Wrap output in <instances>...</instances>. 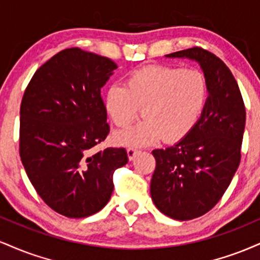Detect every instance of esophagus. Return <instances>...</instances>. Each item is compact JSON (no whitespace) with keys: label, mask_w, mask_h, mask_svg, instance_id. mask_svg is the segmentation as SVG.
Masks as SVG:
<instances>
[{"label":"esophagus","mask_w":260,"mask_h":260,"mask_svg":"<svg viewBox=\"0 0 260 260\" xmlns=\"http://www.w3.org/2000/svg\"><path fill=\"white\" fill-rule=\"evenodd\" d=\"M139 153V150L137 148H128L127 149V155H128V159L132 161L134 157H136V155Z\"/></svg>","instance_id":"esophagus-1"}]
</instances>
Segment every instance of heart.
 Masks as SVG:
<instances>
[{"label": "heart", "mask_w": 260, "mask_h": 260, "mask_svg": "<svg viewBox=\"0 0 260 260\" xmlns=\"http://www.w3.org/2000/svg\"><path fill=\"white\" fill-rule=\"evenodd\" d=\"M208 82L194 68L150 64L131 73L126 85L113 84L107 89L105 109L113 124L126 128L143 110L144 122L123 132L115 140L127 147H144L162 137L177 142L192 131L204 111Z\"/></svg>", "instance_id": "heart-1"}]
</instances>
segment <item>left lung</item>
<instances>
[{
	"label": "left lung",
	"mask_w": 260,
	"mask_h": 260,
	"mask_svg": "<svg viewBox=\"0 0 260 260\" xmlns=\"http://www.w3.org/2000/svg\"><path fill=\"white\" fill-rule=\"evenodd\" d=\"M166 57L198 62L209 88L192 131L172 147L153 150L151 199L166 216L186 221L215 207L231 183L241 161L246 109L234 74L214 53L192 47Z\"/></svg>",
	"instance_id": "obj_1"
}]
</instances>
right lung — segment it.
Returning a JSON list of instances; mask_svg holds the SVG:
<instances>
[{"label": "right lung", "mask_w": 260, "mask_h": 260, "mask_svg": "<svg viewBox=\"0 0 260 260\" xmlns=\"http://www.w3.org/2000/svg\"><path fill=\"white\" fill-rule=\"evenodd\" d=\"M117 64L78 47L34 73L20 104L19 154L38 194L56 213L90 216L110 201L124 148L95 151L110 132L101 88Z\"/></svg>", "instance_id": "1"}]
</instances>
